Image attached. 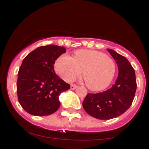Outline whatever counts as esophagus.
Instances as JSON below:
<instances>
[{
	"label": "esophagus",
	"mask_w": 149,
	"mask_h": 149,
	"mask_svg": "<svg viewBox=\"0 0 149 149\" xmlns=\"http://www.w3.org/2000/svg\"><path fill=\"white\" fill-rule=\"evenodd\" d=\"M77 88V85H74V84H71V90H75Z\"/></svg>",
	"instance_id": "1"
}]
</instances>
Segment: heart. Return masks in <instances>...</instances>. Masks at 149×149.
Returning <instances> with one entry per match:
<instances>
[{
  "mask_svg": "<svg viewBox=\"0 0 149 149\" xmlns=\"http://www.w3.org/2000/svg\"><path fill=\"white\" fill-rule=\"evenodd\" d=\"M56 71L65 81L71 82L83 71L85 84L90 90L100 91L107 88L113 79L116 64L111 57L96 50L79 49L74 57L63 54L54 65Z\"/></svg>",
  "mask_w": 149,
  "mask_h": 149,
  "instance_id": "b5f03b06",
  "label": "heart"
}]
</instances>
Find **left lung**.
Returning <instances> with one entry per match:
<instances>
[{"mask_svg": "<svg viewBox=\"0 0 149 149\" xmlns=\"http://www.w3.org/2000/svg\"><path fill=\"white\" fill-rule=\"evenodd\" d=\"M107 50L118 65L115 84L104 92L88 93L83 102L85 111L100 120L112 119L124 113L130 107L136 90L135 71L130 61L111 49Z\"/></svg>", "mask_w": 149, "mask_h": 149, "instance_id": "8db88e82", "label": "left lung"}]
</instances>
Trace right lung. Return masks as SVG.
<instances>
[{"mask_svg":"<svg viewBox=\"0 0 149 149\" xmlns=\"http://www.w3.org/2000/svg\"><path fill=\"white\" fill-rule=\"evenodd\" d=\"M64 47L56 45L40 46L23 59L18 72L17 92L24 110L36 116L56 112L60 107L59 97L70 89V85L54 72V64Z\"/></svg>","mask_w":149,"mask_h":149,"instance_id":"1","label":"right lung"}]
</instances>
